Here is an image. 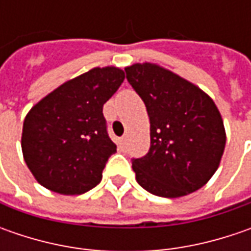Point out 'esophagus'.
Segmentation results:
<instances>
[{
	"label": "esophagus",
	"instance_id": "34e87169",
	"mask_svg": "<svg viewBox=\"0 0 251 251\" xmlns=\"http://www.w3.org/2000/svg\"><path fill=\"white\" fill-rule=\"evenodd\" d=\"M120 142H121V145H124L126 142H127V135H123L120 138Z\"/></svg>",
	"mask_w": 251,
	"mask_h": 251
}]
</instances>
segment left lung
Returning a JSON list of instances; mask_svg holds the SVG:
<instances>
[{"label":"left lung","instance_id":"8db88e82","mask_svg":"<svg viewBox=\"0 0 251 251\" xmlns=\"http://www.w3.org/2000/svg\"><path fill=\"white\" fill-rule=\"evenodd\" d=\"M126 74L151 123L150 151L132 159L138 184L166 198L197 191L217 172L226 144L217 104L194 83L156 64H132Z\"/></svg>","mask_w":251,"mask_h":251}]
</instances>
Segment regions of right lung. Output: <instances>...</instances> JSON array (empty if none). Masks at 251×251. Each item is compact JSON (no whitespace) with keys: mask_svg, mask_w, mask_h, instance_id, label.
Segmentation results:
<instances>
[{"mask_svg":"<svg viewBox=\"0 0 251 251\" xmlns=\"http://www.w3.org/2000/svg\"><path fill=\"white\" fill-rule=\"evenodd\" d=\"M124 78L117 67L92 68L54 89L26 114L24 159L43 187L75 196L100 183L117 148L107 134L103 104Z\"/></svg>","mask_w":251,"mask_h":251,"instance_id":"1","label":"right lung"}]
</instances>
